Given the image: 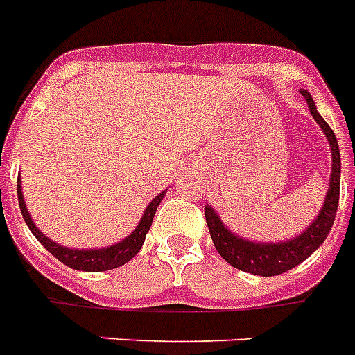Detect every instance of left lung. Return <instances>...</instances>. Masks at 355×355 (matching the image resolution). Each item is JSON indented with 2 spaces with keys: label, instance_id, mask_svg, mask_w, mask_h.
I'll use <instances>...</instances> for the list:
<instances>
[{
  "label": "left lung",
  "instance_id": "left-lung-1",
  "mask_svg": "<svg viewBox=\"0 0 355 355\" xmlns=\"http://www.w3.org/2000/svg\"><path fill=\"white\" fill-rule=\"evenodd\" d=\"M301 93L306 100L313 120L321 125L322 132L327 135L330 151H332V173H330L327 198H324V204H322L315 220L304 232L299 233L297 237L290 239L286 243H252L248 239L239 237L224 226L217 211L207 204L204 207V215H206V223L209 227L213 244L217 248V252L220 253V257L241 272L272 277V275H279V273L292 270L302 261H306L324 243V239L328 237V233L334 226V220H336L337 204H339V180H341L339 146H337V138L332 128L318 112V107H315L310 93L308 91H301Z\"/></svg>",
  "mask_w": 355,
  "mask_h": 355
}]
</instances>
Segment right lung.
<instances>
[{
	"label": "right lung",
	"mask_w": 355,
	"mask_h": 355,
	"mask_svg": "<svg viewBox=\"0 0 355 355\" xmlns=\"http://www.w3.org/2000/svg\"><path fill=\"white\" fill-rule=\"evenodd\" d=\"M166 191H162L160 195L153 198L149 206L146 207V211L142 215V220L138 223V226L135 227V232L125 237L123 241H120L118 244H112L107 248H100V250H73V248L60 246L54 241H51L49 237H45L40 230L36 227V224L33 223V218L28 215L27 206H25V200H23L21 193V180L18 178V202L19 209H21V215L27 223L28 230L33 232L34 237L42 243V246L51 252L54 257L60 262H63L65 266L73 268V270H80V272H105V270H112V268H118L125 264V262L131 261L142 248L144 241H146V233L149 232L151 227L153 217L157 213L158 204L162 202Z\"/></svg>",
	"instance_id": "add662e5"
}]
</instances>
